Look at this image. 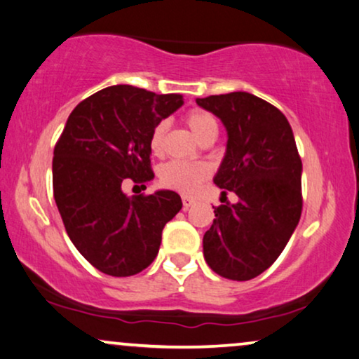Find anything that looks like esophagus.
I'll list each match as a JSON object with an SVG mask.
<instances>
[{
  "instance_id": "obj_1",
  "label": "esophagus",
  "mask_w": 359,
  "mask_h": 359,
  "mask_svg": "<svg viewBox=\"0 0 359 359\" xmlns=\"http://www.w3.org/2000/svg\"><path fill=\"white\" fill-rule=\"evenodd\" d=\"M195 203V200L192 198V197H187V195H185V197H182V205H184V210L185 212H187V210L192 207V205Z\"/></svg>"
}]
</instances>
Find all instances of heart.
I'll return each mask as SVG.
<instances>
[{
    "label": "heart",
    "mask_w": 359,
    "mask_h": 359,
    "mask_svg": "<svg viewBox=\"0 0 359 359\" xmlns=\"http://www.w3.org/2000/svg\"><path fill=\"white\" fill-rule=\"evenodd\" d=\"M187 124L192 130L194 136L202 142L207 137L218 135V123L213 114L202 109H192L187 114ZM165 123H159L154 128L151 136V147L154 152H159L164 140ZM210 174V169L203 162L192 161H170L162 167L161 170V182L167 187L179 190L182 194H192L198 189L202 180H205Z\"/></svg>",
    "instance_id": "1"
}]
</instances>
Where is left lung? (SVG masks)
Listing matches in <instances>:
<instances>
[{
  "instance_id": "1",
  "label": "left lung",
  "mask_w": 359,
  "mask_h": 359,
  "mask_svg": "<svg viewBox=\"0 0 359 359\" xmlns=\"http://www.w3.org/2000/svg\"><path fill=\"white\" fill-rule=\"evenodd\" d=\"M195 102L226 130L213 182L238 197L215 208L203 235L205 261L224 279L250 280L279 257L302 213V161L292 128L276 107L248 92Z\"/></svg>"
}]
</instances>
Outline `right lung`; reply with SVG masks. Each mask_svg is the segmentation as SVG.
<instances>
[{
	"mask_svg": "<svg viewBox=\"0 0 359 359\" xmlns=\"http://www.w3.org/2000/svg\"><path fill=\"white\" fill-rule=\"evenodd\" d=\"M182 104V95L113 85L76 104L67 119L52 161L54 198L70 241L104 274L144 271L159 252L165 223L182 208L172 190L123 192L126 179H154L152 131Z\"/></svg>",
	"mask_w": 359,
	"mask_h": 359,
	"instance_id": "1",
	"label": "right lung"
}]
</instances>
